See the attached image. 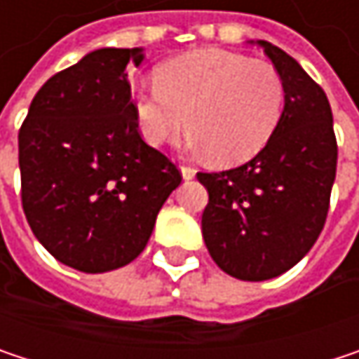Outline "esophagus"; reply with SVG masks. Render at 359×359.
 <instances>
[{
  "mask_svg": "<svg viewBox=\"0 0 359 359\" xmlns=\"http://www.w3.org/2000/svg\"><path fill=\"white\" fill-rule=\"evenodd\" d=\"M180 175H182V179L184 180H191L195 177V168H191V166H180Z\"/></svg>",
  "mask_w": 359,
  "mask_h": 359,
  "instance_id": "esophagus-1",
  "label": "esophagus"
}]
</instances>
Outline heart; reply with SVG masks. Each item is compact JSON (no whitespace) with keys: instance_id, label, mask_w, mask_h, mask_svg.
<instances>
[{"instance_id":"1","label":"heart","mask_w":359,"mask_h":359,"mask_svg":"<svg viewBox=\"0 0 359 359\" xmlns=\"http://www.w3.org/2000/svg\"><path fill=\"white\" fill-rule=\"evenodd\" d=\"M285 85L266 60L224 49H195L156 70V85L133 93L141 137L162 145L189 126V147L220 166L255 158L272 139Z\"/></svg>"}]
</instances>
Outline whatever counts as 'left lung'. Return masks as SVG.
<instances>
[{
	"label": "left lung",
	"mask_w": 359,
	"mask_h": 359,
	"mask_svg": "<svg viewBox=\"0 0 359 359\" xmlns=\"http://www.w3.org/2000/svg\"><path fill=\"white\" fill-rule=\"evenodd\" d=\"M259 45L285 85V108L268 145L248 164L199 172L208 189L201 233L212 259L241 280H268L316 243L337 172L332 111L320 85L280 47Z\"/></svg>",
	"instance_id": "8db88e82"
}]
</instances>
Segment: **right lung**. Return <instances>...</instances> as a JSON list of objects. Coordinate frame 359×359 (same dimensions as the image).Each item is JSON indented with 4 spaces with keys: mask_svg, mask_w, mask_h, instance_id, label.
Wrapping results in <instances>:
<instances>
[{
    "mask_svg": "<svg viewBox=\"0 0 359 359\" xmlns=\"http://www.w3.org/2000/svg\"><path fill=\"white\" fill-rule=\"evenodd\" d=\"M143 57V47L87 53L36 91L18 133L27 220L81 272L130 264L180 184L179 168L139 135L126 68Z\"/></svg>",
    "mask_w": 359,
    "mask_h": 359,
    "instance_id": "add662e5",
    "label": "right lung"
}]
</instances>
